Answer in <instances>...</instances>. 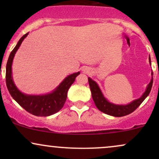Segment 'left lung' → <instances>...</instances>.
<instances>
[{"label": "left lung", "instance_id": "1", "mask_svg": "<svg viewBox=\"0 0 159 159\" xmlns=\"http://www.w3.org/2000/svg\"><path fill=\"white\" fill-rule=\"evenodd\" d=\"M149 64L151 65L150 57H149ZM151 75H152V79H151L149 84L147 85L145 92L142 94V96L140 98L133 100L132 102L127 104V105H116V104L110 102L104 96L101 89L98 87V84L93 79H91L90 78H88L89 85H90L92 97L95 102V105L100 111L113 116L120 117V116H123L131 114L139 107V105L143 102L144 99L148 96L149 93H150L153 82L152 72Z\"/></svg>", "mask_w": 159, "mask_h": 159}]
</instances>
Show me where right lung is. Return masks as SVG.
I'll return each instance as SVG.
<instances>
[{"label":"right lung","mask_w":159,"mask_h":159,"mask_svg":"<svg viewBox=\"0 0 159 159\" xmlns=\"http://www.w3.org/2000/svg\"><path fill=\"white\" fill-rule=\"evenodd\" d=\"M28 35L25 34L18 42L10 53L6 67V83L12 98L25 110L37 116H48L56 114L63 107L67 98L69 87L74 83L80 72H75L66 77L63 81L51 93L43 95H29L21 92L16 87L12 78V65L13 58L23 40Z\"/></svg>","instance_id":"1"}]
</instances>
